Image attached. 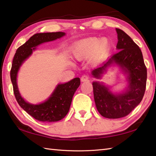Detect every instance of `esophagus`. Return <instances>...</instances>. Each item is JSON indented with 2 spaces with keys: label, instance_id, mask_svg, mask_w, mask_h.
<instances>
[{
  "label": "esophagus",
  "instance_id": "34e87169",
  "mask_svg": "<svg viewBox=\"0 0 156 156\" xmlns=\"http://www.w3.org/2000/svg\"><path fill=\"white\" fill-rule=\"evenodd\" d=\"M89 80V76L88 75H83L81 76V81H82V82H85V81H88Z\"/></svg>",
  "mask_w": 156,
  "mask_h": 156
}]
</instances>
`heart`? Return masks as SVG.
I'll return each instance as SVG.
<instances>
[{
    "mask_svg": "<svg viewBox=\"0 0 156 156\" xmlns=\"http://www.w3.org/2000/svg\"><path fill=\"white\" fill-rule=\"evenodd\" d=\"M110 46V42L105 38L99 41L97 38L90 37L76 43L73 48V53L77 59L86 58L92 55V58L97 59L107 53Z\"/></svg>",
    "mask_w": 156,
    "mask_h": 156,
    "instance_id": "1",
    "label": "heart"
}]
</instances>
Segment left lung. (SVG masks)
<instances>
[{
  "label": "left lung",
  "instance_id": "1",
  "mask_svg": "<svg viewBox=\"0 0 156 156\" xmlns=\"http://www.w3.org/2000/svg\"><path fill=\"white\" fill-rule=\"evenodd\" d=\"M119 52L92 71L99 79L106 68L116 64L127 74L128 87L121 93L114 94L102 83H92L95 104L100 114L107 119H119L128 115L141 102L147 83V68L140 48L122 30L116 29Z\"/></svg>",
  "mask_w": 156,
  "mask_h": 156
}]
</instances>
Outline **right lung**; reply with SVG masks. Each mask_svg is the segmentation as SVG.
Here are the masks:
<instances>
[{
	"instance_id": "right-lung-1",
	"label": "right lung",
	"mask_w": 156,
	"mask_h": 156,
	"mask_svg": "<svg viewBox=\"0 0 156 156\" xmlns=\"http://www.w3.org/2000/svg\"><path fill=\"white\" fill-rule=\"evenodd\" d=\"M65 34L64 32L40 33L35 34L17 49L13 57L10 76L16 99L19 105L26 112L39 121L56 122L66 116L73 95L80 86V79L76 77L67 83L58 84L46 101L34 105L27 103L21 97L16 81L17 74L21 65L31 55L37 46L62 37Z\"/></svg>"
}]
</instances>
